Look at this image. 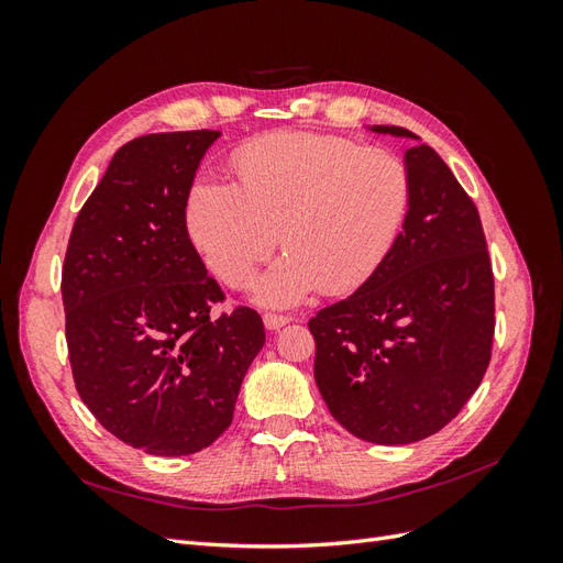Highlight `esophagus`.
I'll return each mask as SVG.
<instances>
[{
  "label": "esophagus",
  "instance_id": "34e87169",
  "mask_svg": "<svg viewBox=\"0 0 563 563\" xmlns=\"http://www.w3.org/2000/svg\"><path fill=\"white\" fill-rule=\"evenodd\" d=\"M263 321H265V327H267L269 331H279L282 327H286L288 321H291V317H286V314H272V312H267V314L263 317Z\"/></svg>",
  "mask_w": 563,
  "mask_h": 563
}]
</instances>
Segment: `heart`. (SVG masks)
I'll return each mask as SVG.
<instances>
[{"mask_svg":"<svg viewBox=\"0 0 563 563\" xmlns=\"http://www.w3.org/2000/svg\"><path fill=\"white\" fill-rule=\"evenodd\" d=\"M236 185L199 180L185 223L203 265L240 288L277 246L279 261L253 282V298L288 308L314 291L345 296L389 258L411 207V174L387 147L343 135L279 131L232 157Z\"/></svg>","mask_w":563,"mask_h":563,"instance_id":"heart-1","label":"heart"}]
</instances>
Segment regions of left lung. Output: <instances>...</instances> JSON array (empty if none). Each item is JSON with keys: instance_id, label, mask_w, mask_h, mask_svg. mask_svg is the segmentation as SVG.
Returning a JSON list of instances; mask_svg holds the SVG:
<instances>
[{"instance_id": "8db88e82", "label": "left lung", "mask_w": 563, "mask_h": 563, "mask_svg": "<svg viewBox=\"0 0 563 563\" xmlns=\"http://www.w3.org/2000/svg\"><path fill=\"white\" fill-rule=\"evenodd\" d=\"M376 133L418 141L401 126ZM411 207L389 258L310 319L314 380L331 416L371 444H413L479 387L496 329L479 211L430 145L406 150Z\"/></svg>"}]
</instances>
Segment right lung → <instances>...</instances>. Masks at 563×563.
I'll list each match as a JSON object with an SVG mask.
<instances>
[{
	"instance_id": "right-lung-1",
	"label": "right lung",
	"mask_w": 563,
	"mask_h": 563,
	"mask_svg": "<svg viewBox=\"0 0 563 563\" xmlns=\"http://www.w3.org/2000/svg\"><path fill=\"white\" fill-rule=\"evenodd\" d=\"M220 131L150 133L114 152L63 265L65 338L81 401L152 455L211 446L265 345L261 314L223 300L185 223V199Z\"/></svg>"
}]
</instances>
